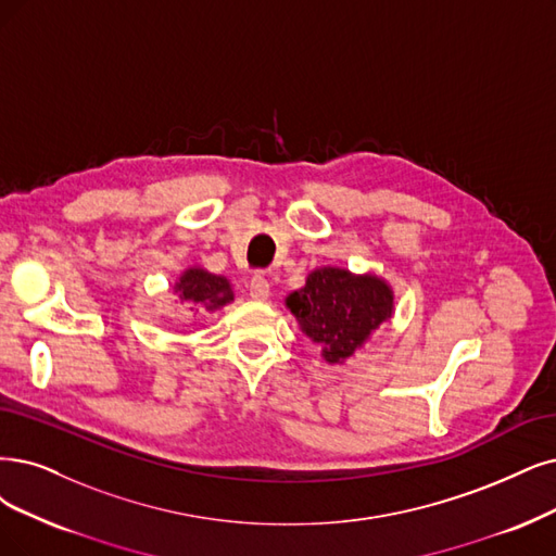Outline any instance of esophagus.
<instances>
[{"mask_svg":"<svg viewBox=\"0 0 556 556\" xmlns=\"http://www.w3.org/2000/svg\"><path fill=\"white\" fill-rule=\"evenodd\" d=\"M250 295L254 300H267V295H270V281L263 275H254L250 281Z\"/></svg>","mask_w":556,"mask_h":556,"instance_id":"1","label":"esophagus"}]
</instances>
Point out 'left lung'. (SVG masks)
I'll return each instance as SVG.
<instances>
[{"instance_id":"8db88e82","label":"left lung","mask_w":556,"mask_h":556,"mask_svg":"<svg viewBox=\"0 0 556 556\" xmlns=\"http://www.w3.org/2000/svg\"><path fill=\"white\" fill-rule=\"evenodd\" d=\"M302 332L323 343V357L337 364L351 357L374 330L392 318L394 295L374 275H351L341 267H320L300 291L286 298Z\"/></svg>"}]
</instances>
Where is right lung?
<instances>
[{"label":"right lung","mask_w":556,"mask_h":556,"mask_svg":"<svg viewBox=\"0 0 556 556\" xmlns=\"http://www.w3.org/2000/svg\"><path fill=\"white\" fill-rule=\"evenodd\" d=\"M176 293L180 300L201 304L208 312H215L233 300L231 283L224 277L201 270V267H190V270L182 273V277L176 281Z\"/></svg>","instance_id":"obj_1"}]
</instances>
